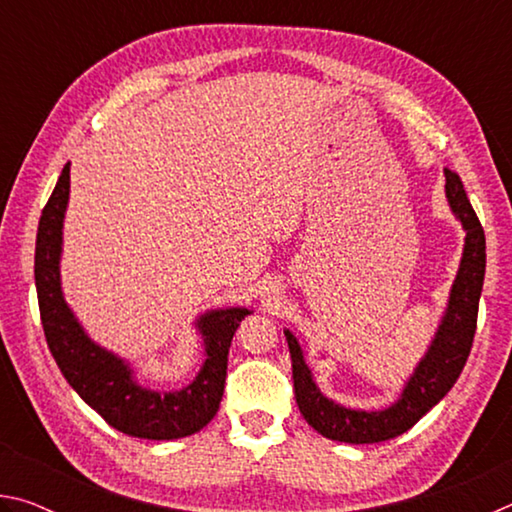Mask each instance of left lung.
<instances>
[{"mask_svg": "<svg viewBox=\"0 0 512 512\" xmlns=\"http://www.w3.org/2000/svg\"><path fill=\"white\" fill-rule=\"evenodd\" d=\"M445 180L447 201L465 230L463 259L461 266H458L436 339L431 341L429 352L424 354L411 379L406 381L400 400L384 411H354L327 400L318 391L314 379H311V370L307 368L305 357H302L296 336L289 329L284 332L291 350L293 388H296L298 409L311 427L329 440L368 445L384 443V440L409 431L424 413L433 409L452 391L458 375L463 372L467 357H470L485 277V235L479 216L467 201L458 173L445 169Z\"/></svg>", "mask_w": 512, "mask_h": 512, "instance_id": "left-lung-1", "label": "left lung"}]
</instances>
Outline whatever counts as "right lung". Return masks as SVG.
<instances>
[{
    "label": "right lung",
    "instance_id": "obj_1",
    "mask_svg": "<svg viewBox=\"0 0 512 512\" xmlns=\"http://www.w3.org/2000/svg\"><path fill=\"white\" fill-rule=\"evenodd\" d=\"M69 198V162L42 210L36 237V289L42 329L67 384L110 427L133 438L173 440L201 431L219 411L232 336L250 311L244 307L207 311L198 318L205 361L192 384L176 393H155L133 379L124 359L103 350L83 332L60 289L63 219Z\"/></svg>",
    "mask_w": 512,
    "mask_h": 512
}]
</instances>
